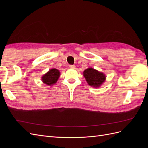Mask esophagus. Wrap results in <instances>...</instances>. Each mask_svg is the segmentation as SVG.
Listing matches in <instances>:
<instances>
[{"mask_svg":"<svg viewBox=\"0 0 148 148\" xmlns=\"http://www.w3.org/2000/svg\"><path fill=\"white\" fill-rule=\"evenodd\" d=\"M70 68L72 69H76V66L74 65H70Z\"/></svg>","mask_w":148,"mask_h":148,"instance_id":"obj_1","label":"esophagus"}]
</instances>
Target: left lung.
<instances>
[{"label":"left lung","mask_w":148,"mask_h":148,"mask_svg":"<svg viewBox=\"0 0 148 148\" xmlns=\"http://www.w3.org/2000/svg\"><path fill=\"white\" fill-rule=\"evenodd\" d=\"M83 75L88 84L95 88L99 87L106 79V76L104 73L92 68H88L85 70Z\"/></svg>","instance_id":"1"}]
</instances>
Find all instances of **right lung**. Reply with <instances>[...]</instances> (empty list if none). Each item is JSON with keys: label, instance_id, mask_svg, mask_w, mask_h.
Masks as SVG:
<instances>
[{"label": "right lung", "instance_id": "obj_1", "mask_svg": "<svg viewBox=\"0 0 148 148\" xmlns=\"http://www.w3.org/2000/svg\"><path fill=\"white\" fill-rule=\"evenodd\" d=\"M60 77V72L57 69H53L49 70L47 73L42 77V80L44 84L51 86L57 82Z\"/></svg>", "mask_w": 148, "mask_h": 148}]
</instances>
